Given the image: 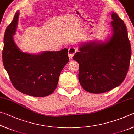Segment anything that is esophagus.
Segmentation results:
<instances>
[{"instance_id": "1", "label": "esophagus", "mask_w": 134, "mask_h": 134, "mask_svg": "<svg viewBox=\"0 0 134 134\" xmlns=\"http://www.w3.org/2000/svg\"><path fill=\"white\" fill-rule=\"evenodd\" d=\"M77 51L76 48L74 47H71L69 49V51H68V54H69V57L70 58H72V57L74 55V54L76 53Z\"/></svg>"}]
</instances>
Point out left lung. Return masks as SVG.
<instances>
[{"label":"left lung","instance_id":"1","mask_svg":"<svg viewBox=\"0 0 134 134\" xmlns=\"http://www.w3.org/2000/svg\"><path fill=\"white\" fill-rule=\"evenodd\" d=\"M111 16L110 39L84 44L72 57L79 64V82L91 93H102L118 87L130 67L131 47L126 25L116 13L113 12Z\"/></svg>","mask_w":134,"mask_h":134}]
</instances>
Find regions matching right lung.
<instances>
[{"label": "right lung", "mask_w": 134, "mask_h": 134, "mask_svg": "<svg viewBox=\"0 0 134 134\" xmlns=\"http://www.w3.org/2000/svg\"><path fill=\"white\" fill-rule=\"evenodd\" d=\"M19 14V12L15 13L4 32L2 51L4 67L18 91L35 97L48 96L56 89L61 72L69 62L68 49L45 51L38 55L20 51L13 38Z\"/></svg>", "instance_id": "1"}]
</instances>
